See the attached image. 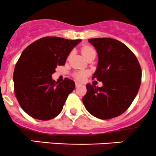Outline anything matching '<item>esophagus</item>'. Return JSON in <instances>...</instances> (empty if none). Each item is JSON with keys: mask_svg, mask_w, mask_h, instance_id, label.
<instances>
[{"mask_svg": "<svg viewBox=\"0 0 156 156\" xmlns=\"http://www.w3.org/2000/svg\"><path fill=\"white\" fill-rule=\"evenodd\" d=\"M75 85H76V87H78V86H80V83H77V82H76V83H75Z\"/></svg>", "mask_w": 156, "mask_h": 156, "instance_id": "obj_1", "label": "esophagus"}]
</instances>
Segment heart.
Here are the masks:
<instances>
[{
	"label": "heart",
	"instance_id": "obj_1",
	"mask_svg": "<svg viewBox=\"0 0 156 156\" xmlns=\"http://www.w3.org/2000/svg\"><path fill=\"white\" fill-rule=\"evenodd\" d=\"M82 54L84 56V58L87 57L88 55H90L91 53H93V52H95V50H94L92 48L89 47V46H85L82 48L81 50ZM88 75L87 72L85 71H81V72H76L73 74V77H74L76 80H79V81H83V80H85V78L86 77V76Z\"/></svg>",
	"mask_w": 156,
	"mask_h": 156
}]
</instances>
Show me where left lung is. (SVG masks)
Instances as JSON below:
<instances>
[{
	"mask_svg": "<svg viewBox=\"0 0 156 156\" xmlns=\"http://www.w3.org/2000/svg\"><path fill=\"white\" fill-rule=\"evenodd\" d=\"M98 64L92 79L101 87L86 85L83 102L88 112L102 120L116 118L127 110L141 84L142 70L136 57L124 43L111 38H90Z\"/></svg>",
	"mask_w": 156,
	"mask_h": 156,
	"instance_id": "left-lung-1",
	"label": "left lung"
}]
</instances>
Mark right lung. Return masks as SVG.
Returning a JSON list of instances; mask_svg holds the SVG:
<instances>
[{
    "label": "right lung",
    "mask_w": 156,
    "mask_h": 156,
    "mask_svg": "<svg viewBox=\"0 0 156 156\" xmlns=\"http://www.w3.org/2000/svg\"><path fill=\"white\" fill-rule=\"evenodd\" d=\"M80 41L47 36L32 42L23 51L13 72L14 92L20 105L29 116L48 121L61 113L75 83L68 78L58 83L51 75L57 66L64 65L70 52Z\"/></svg>",
    "instance_id": "obj_1"
}]
</instances>
